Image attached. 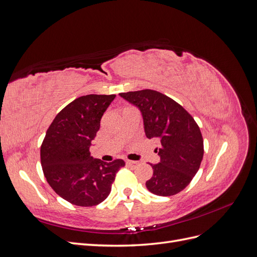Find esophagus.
Wrapping results in <instances>:
<instances>
[{
    "label": "esophagus",
    "mask_w": 257,
    "mask_h": 257,
    "mask_svg": "<svg viewBox=\"0 0 257 257\" xmlns=\"http://www.w3.org/2000/svg\"><path fill=\"white\" fill-rule=\"evenodd\" d=\"M126 164L127 165H130V166H136V165H138L139 163L137 162V161H126Z\"/></svg>",
    "instance_id": "obj_1"
}]
</instances>
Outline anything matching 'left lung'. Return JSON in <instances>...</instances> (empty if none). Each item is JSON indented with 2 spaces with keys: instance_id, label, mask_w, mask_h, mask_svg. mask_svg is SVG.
Listing matches in <instances>:
<instances>
[{
  "instance_id": "left-lung-1",
  "label": "left lung",
  "mask_w": 257,
  "mask_h": 257,
  "mask_svg": "<svg viewBox=\"0 0 257 257\" xmlns=\"http://www.w3.org/2000/svg\"><path fill=\"white\" fill-rule=\"evenodd\" d=\"M138 107L146 136L160 144L161 161L152 166L147 189L159 196H172L184 190L198 172L204 157V139L193 116L173 98L146 89L120 93Z\"/></svg>"
}]
</instances>
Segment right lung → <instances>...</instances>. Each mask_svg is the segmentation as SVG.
Segmentation results:
<instances>
[{
  "label": "right lung",
  "mask_w": 257,
  "mask_h": 257,
  "mask_svg": "<svg viewBox=\"0 0 257 257\" xmlns=\"http://www.w3.org/2000/svg\"><path fill=\"white\" fill-rule=\"evenodd\" d=\"M115 95H83L65 106L53 119L41 147L47 182L59 196L76 206L92 207L111 191L123 160L106 163L93 159L90 147L100 119Z\"/></svg>",
  "instance_id": "right-lung-1"
}]
</instances>
